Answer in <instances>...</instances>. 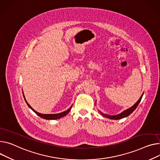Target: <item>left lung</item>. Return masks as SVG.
Segmentation results:
<instances>
[{
    "label": "left lung",
    "instance_id": "left-lung-1",
    "mask_svg": "<svg viewBox=\"0 0 160 160\" xmlns=\"http://www.w3.org/2000/svg\"><path fill=\"white\" fill-rule=\"evenodd\" d=\"M143 93H142V95H141L139 100L136 103H135L132 107L129 108V109H127L126 110H125V111H124V112H122L121 113H120L118 115H113V116H112V115H106V114H104V113H102L101 112H100V113L102 116H104V117H105L106 118H108L109 119H113V120H118V119H121V118H124V117H126L129 116V115H131L134 111V109L137 108V106H138L139 103L141 101V99H142V98L143 97Z\"/></svg>",
    "mask_w": 160,
    "mask_h": 160
}]
</instances>
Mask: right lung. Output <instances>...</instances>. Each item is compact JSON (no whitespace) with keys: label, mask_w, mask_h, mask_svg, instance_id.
<instances>
[{"label":"right lung","mask_w":160,"mask_h":160,"mask_svg":"<svg viewBox=\"0 0 160 160\" xmlns=\"http://www.w3.org/2000/svg\"><path fill=\"white\" fill-rule=\"evenodd\" d=\"M23 98H24V99H25V101L26 102L27 104H28V106L32 110V111H33L36 115H38L39 117H40L41 118H44V119H46V120H56V119H58V118H61V117H63L67 115L69 113V112L70 111L71 109H72V106H71L69 109H68L67 110H66L65 112H62V113H56V114H42V113H38V112H36L35 110L28 104V102L26 101V98H25V96H24V95H23Z\"/></svg>","instance_id":"1"}]
</instances>
